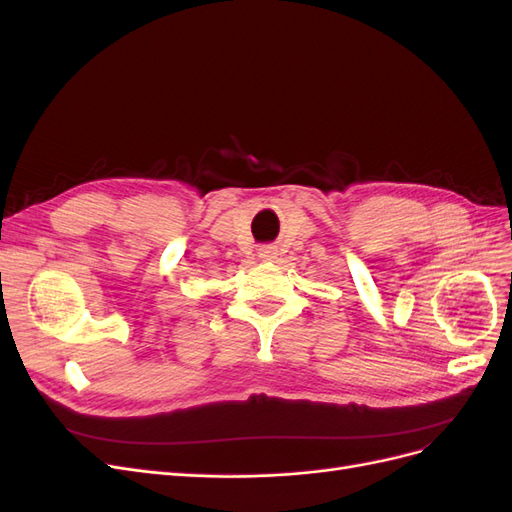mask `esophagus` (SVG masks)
I'll return each mask as SVG.
<instances>
[{
    "label": "esophagus",
    "instance_id": "34e87169",
    "mask_svg": "<svg viewBox=\"0 0 512 512\" xmlns=\"http://www.w3.org/2000/svg\"><path fill=\"white\" fill-rule=\"evenodd\" d=\"M275 256H277V250H275L273 245H262L260 250H258V258H260V260H265V262L275 260Z\"/></svg>",
    "mask_w": 512,
    "mask_h": 512
}]
</instances>
